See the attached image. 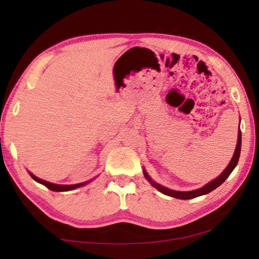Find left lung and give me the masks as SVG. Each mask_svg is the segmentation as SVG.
<instances>
[{"instance_id":"obj_1","label":"left lung","mask_w":259,"mask_h":259,"mask_svg":"<svg viewBox=\"0 0 259 259\" xmlns=\"http://www.w3.org/2000/svg\"><path fill=\"white\" fill-rule=\"evenodd\" d=\"M240 128V126H239ZM240 152H241V130L239 129V134H238V143H236V147H235V151H234V154L233 157H232L231 162L229 163V165L226 166V169L223 171L219 176L213 179L212 182L208 183L207 185H204L203 187L199 188V190H195V191H190V192H179V191H174V190H169V188H166L164 186L160 185V184L155 183L154 181H152L151 177L148 176L147 172L145 171V169H144V176L147 179L148 182H150L153 186H154L156 190H159L161 193H163V194L168 195V196H172V198H176V199H181V200H190V199H194V198H198V196L201 195H204V194H208L213 190H216V188L222 185L223 183H224L227 177L230 176L231 172L233 171L234 168L238 164L239 162V157H240Z\"/></svg>"}]
</instances>
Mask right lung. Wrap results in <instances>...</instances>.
I'll use <instances>...</instances> for the list:
<instances>
[{
  "mask_svg": "<svg viewBox=\"0 0 259 259\" xmlns=\"http://www.w3.org/2000/svg\"><path fill=\"white\" fill-rule=\"evenodd\" d=\"M30 177H32L35 182L42 184V185H45L46 187L49 188L51 191H55V192H66V191H72V190H75L77 187H81L83 185H85L89 182H85V183H80V184H75V185H58V184H52L49 182H46L43 181L41 178H37L36 176H34L33 174H30Z\"/></svg>",
  "mask_w": 259,
  "mask_h": 259,
  "instance_id": "add662e5",
  "label": "right lung"
}]
</instances>
